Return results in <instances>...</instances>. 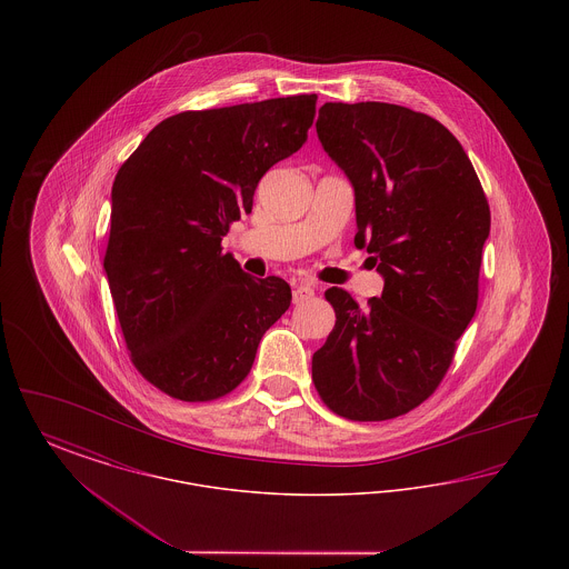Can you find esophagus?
Returning <instances> with one entry per match:
<instances>
[{
    "mask_svg": "<svg viewBox=\"0 0 569 569\" xmlns=\"http://www.w3.org/2000/svg\"><path fill=\"white\" fill-rule=\"evenodd\" d=\"M316 295V290H313V286L311 283H307V281H298L297 286H295V292H292V298H295V302L300 305V302H307L309 298H313Z\"/></svg>",
    "mask_w": 569,
    "mask_h": 569,
    "instance_id": "1",
    "label": "esophagus"
}]
</instances>
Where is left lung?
<instances>
[{"mask_svg":"<svg viewBox=\"0 0 569 569\" xmlns=\"http://www.w3.org/2000/svg\"><path fill=\"white\" fill-rule=\"evenodd\" d=\"M316 130L352 183L353 243L373 253L383 290L365 311L326 290L337 322L311 376L335 413L390 420L433 395L476 313L487 196L459 140L429 114L326 102Z\"/></svg>","mask_w":569,"mask_h":569,"instance_id":"1","label":"left lung"}]
</instances>
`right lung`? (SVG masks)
<instances>
[{"label": "right lung", "mask_w": 569, "mask_h": 569, "mask_svg": "<svg viewBox=\"0 0 569 569\" xmlns=\"http://www.w3.org/2000/svg\"><path fill=\"white\" fill-rule=\"evenodd\" d=\"M318 96L188 110L158 123L114 177L104 271L136 369L181 401H213L249 373L290 286L221 251L272 163L297 153Z\"/></svg>", "instance_id": "1"}]
</instances>
